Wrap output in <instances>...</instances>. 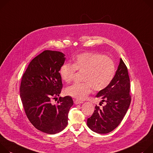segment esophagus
<instances>
[{"instance_id":"1","label":"esophagus","mask_w":153,"mask_h":153,"mask_svg":"<svg viewBox=\"0 0 153 153\" xmlns=\"http://www.w3.org/2000/svg\"><path fill=\"white\" fill-rule=\"evenodd\" d=\"M83 103V101H80V100H75V101H74V103H75V105H79V104H81V103Z\"/></svg>"}]
</instances>
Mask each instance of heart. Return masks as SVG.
Wrapping results in <instances>:
<instances>
[{"label": "heart", "instance_id": "b5f03b06", "mask_svg": "<svg viewBox=\"0 0 153 153\" xmlns=\"http://www.w3.org/2000/svg\"><path fill=\"white\" fill-rule=\"evenodd\" d=\"M84 72L82 83L74 84L65 89V92L78 100H84L92 89L100 91L106 88L115 74V65L112 59L97 53H83L77 55L74 64H65L60 69L61 78L71 82L76 71Z\"/></svg>", "mask_w": 153, "mask_h": 153}]
</instances>
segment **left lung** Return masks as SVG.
<instances>
[{
  "label": "left lung",
  "instance_id": "left-lung-1",
  "mask_svg": "<svg viewBox=\"0 0 153 153\" xmlns=\"http://www.w3.org/2000/svg\"><path fill=\"white\" fill-rule=\"evenodd\" d=\"M130 80L128 69L120 58L115 75L109 85L99 91L97 97L105 102L102 108L97 106L92 116L88 118V126L98 134H107L116 128L122 121L131 103Z\"/></svg>",
  "mask_w": 153,
  "mask_h": 153
}]
</instances>
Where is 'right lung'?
I'll list each match as a JSON object with an SVG mask.
<instances>
[{
	"label": "right lung",
	"mask_w": 153,
	"mask_h": 153,
	"mask_svg": "<svg viewBox=\"0 0 153 153\" xmlns=\"http://www.w3.org/2000/svg\"><path fill=\"white\" fill-rule=\"evenodd\" d=\"M64 56L57 51H44L31 61L21 83L20 96L27 118L37 129L49 134L67 126L68 113L74 105L70 96L59 97L56 105L51 102L62 88L59 72Z\"/></svg>",
	"instance_id": "1"
}]
</instances>
